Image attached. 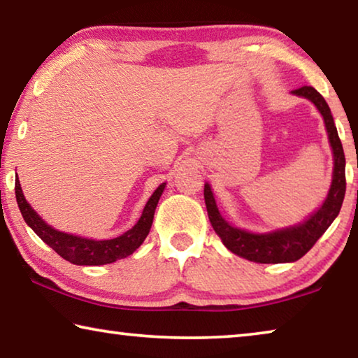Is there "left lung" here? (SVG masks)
<instances>
[{
    "instance_id": "left-lung-1",
    "label": "left lung",
    "mask_w": 358,
    "mask_h": 358,
    "mask_svg": "<svg viewBox=\"0 0 358 358\" xmlns=\"http://www.w3.org/2000/svg\"><path fill=\"white\" fill-rule=\"evenodd\" d=\"M296 96L310 99L314 106L322 113L325 128L329 132V141L333 150V159H335V169H333L331 186L325 202L316 213L308 217L305 222L299 226L276 230L271 234H250L246 230L232 227L221 216L216 207L213 192L210 186L205 185L203 197L207 205L208 217L215 232L220 235L222 243L227 250L245 257L251 262L257 264H281V262H295L316 245V241L322 237L324 232L335 221L346 194V157H344L343 145L338 137V131L333 121L330 107L327 104L317 90L313 87H301L292 92Z\"/></svg>"
}]
</instances>
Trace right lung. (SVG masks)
Wrapping results in <instances>:
<instances>
[{
    "mask_svg": "<svg viewBox=\"0 0 358 358\" xmlns=\"http://www.w3.org/2000/svg\"><path fill=\"white\" fill-rule=\"evenodd\" d=\"M164 183H162L157 189L153 192L143 208V213L141 220L134 227L123 235L112 240H88L82 237H76V235H69L64 232H59L53 227L48 226L41 220L38 213L29 207V203L23 197L20 181L15 180V197L19 208L22 211V216L25 222L31 227L39 238L52 248L53 251L59 254L63 259L69 260L71 264L76 265H104L112 264L118 259H124L131 256L138 246L143 243L150 232L151 222L155 217V210L157 201H159L162 191H164Z\"/></svg>",
    "mask_w": 358,
    "mask_h": 358,
    "instance_id": "1",
    "label": "right lung"
}]
</instances>
